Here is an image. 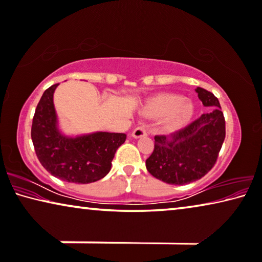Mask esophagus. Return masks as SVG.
<instances>
[{
    "mask_svg": "<svg viewBox=\"0 0 262 262\" xmlns=\"http://www.w3.org/2000/svg\"><path fill=\"white\" fill-rule=\"evenodd\" d=\"M147 131L144 125H138L134 131H132V137L134 138H142V137H146Z\"/></svg>",
    "mask_w": 262,
    "mask_h": 262,
    "instance_id": "obj_1",
    "label": "esophagus"
}]
</instances>
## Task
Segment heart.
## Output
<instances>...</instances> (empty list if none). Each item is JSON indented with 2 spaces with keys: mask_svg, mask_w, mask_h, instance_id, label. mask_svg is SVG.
I'll return each mask as SVG.
<instances>
[{
  "mask_svg": "<svg viewBox=\"0 0 262 262\" xmlns=\"http://www.w3.org/2000/svg\"><path fill=\"white\" fill-rule=\"evenodd\" d=\"M195 108L190 100H185L182 95L159 94L144 104L142 114L150 118L165 117V126L171 130L180 128L190 123Z\"/></svg>",
  "mask_w": 262,
  "mask_h": 262,
  "instance_id": "obj_1",
  "label": "heart"
}]
</instances>
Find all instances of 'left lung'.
Instances as JSON below:
<instances>
[{
	"label": "left lung",
	"instance_id": "8db88e82",
	"mask_svg": "<svg viewBox=\"0 0 262 262\" xmlns=\"http://www.w3.org/2000/svg\"><path fill=\"white\" fill-rule=\"evenodd\" d=\"M208 114L173 134L155 137V150L146 159V168L155 178L171 185H186L203 178L212 170L226 136L225 117L218 98L196 88Z\"/></svg>",
	"mask_w": 262,
	"mask_h": 262
}]
</instances>
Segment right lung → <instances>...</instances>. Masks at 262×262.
<instances>
[{
	"label": "right lung",
	"instance_id": "right-lung-1",
	"mask_svg": "<svg viewBox=\"0 0 262 262\" xmlns=\"http://www.w3.org/2000/svg\"><path fill=\"white\" fill-rule=\"evenodd\" d=\"M58 84L44 91L35 110L31 139L42 166L56 178L68 183L89 184L111 170L116 151L126 139L125 134L95 132L67 137L57 127L54 92Z\"/></svg>",
	"mask_w": 262,
	"mask_h": 262
}]
</instances>
